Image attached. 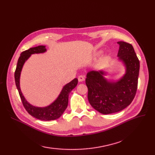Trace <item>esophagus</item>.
Returning a JSON list of instances; mask_svg holds the SVG:
<instances>
[{
    "instance_id": "34e87169",
    "label": "esophagus",
    "mask_w": 155,
    "mask_h": 155,
    "mask_svg": "<svg viewBox=\"0 0 155 155\" xmlns=\"http://www.w3.org/2000/svg\"><path fill=\"white\" fill-rule=\"evenodd\" d=\"M78 80H79V82H82V81H83L84 80H85V76H79V77H78Z\"/></svg>"
}]
</instances>
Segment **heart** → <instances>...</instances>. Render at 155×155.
I'll list each match as a JSON object with an SVG mask.
<instances>
[{"label": "heart", "mask_w": 155, "mask_h": 155, "mask_svg": "<svg viewBox=\"0 0 155 155\" xmlns=\"http://www.w3.org/2000/svg\"><path fill=\"white\" fill-rule=\"evenodd\" d=\"M101 53H102V52H101V51H98V52H97V55H100Z\"/></svg>", "instance_id": "1"}]
</instances>
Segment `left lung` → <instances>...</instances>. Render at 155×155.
Instances as JSON below:
<instances>
[{"label": "left lung", "instance_id": "obj_1", "mask_svg": "<svg viewBox=\"0 0 155 155\" xmlns=\"http://www.w3.org/2000/svg\"><path fill=\"white\" fill-rule=\"evenodd\" d=\"M119 45L118 61L125 73L118 79H109L104 70H91L85 79L88 100L91 106L101 114L115 113L124 109L133 100L137 90L140 62L133 46L123 41Z\"/></svg>", "mask_w": 155, "mask_h": 155}]
</instances>
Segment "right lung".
Instances as JSON below:
<instances>
[{"label":"right lung","mask_w":155,"mask_h":155,"mask_svg":"<svg viewBox=\"0 0 155 155\" xmlns=\"http://www.w3.org/2000/svg\"><path fill=\"white\" fill-rule=\"evenodd\" d=\"M47 51L45 46H38L36 47L31 48L26 51H22L19 58L18 59L17 67L15 72V80L16 87L19 93L22 104L27 112L35 118L44 120L50 121L59 118L64 110H66L68 104V96L73 89L78 85V79H74L72 81L66 84L61 91L59 93L57 98L51 104L45 107H36L30 104L28 101L21 91L20 87V78L22 70L26 61L28 59L32 54H43Z\"/></svg>","instance_id":"right-lung-1"}]
</instances>
